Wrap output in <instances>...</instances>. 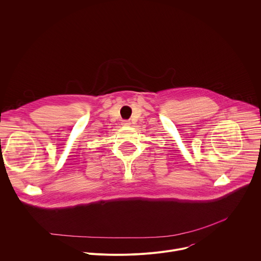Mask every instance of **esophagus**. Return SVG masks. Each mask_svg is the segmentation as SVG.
<instances>
[{"label":"esophagus","mask_w":261,"mask_h":261,"mask_svg":"<svg viewBox=\"0 0 261 261\" xmlns=\"http://www.w3.org/2000/svg\"><path fill=\"white\" fill-rule=\"evenodd\" d=\"M130 121L129 120H122V125H129Z\"/></svg>","instance_id":"obj_1"}]
</instances>
